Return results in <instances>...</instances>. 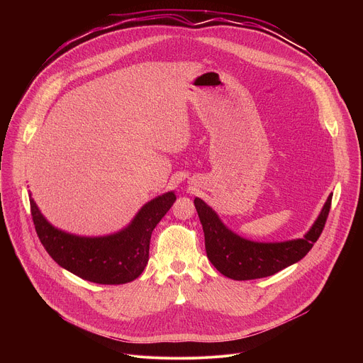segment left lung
Masks as SVG:
<instances>
[{
	"instance_id": "left-lung-1",
	"label": "left lung",
	"mask_w": 363,
	"mask_h": 363,
	"mask_svg": "<svg viewBox=\"0 0 363 363\" xmlns=\"http://www.w3.org/2000/svg\"><path fill=\"white\" fill-rule=\"evenodd\" d=\"M205 235V250L213 266L233 280H254L273 276L297 263L320 237L332 205L329 195L313 227L298 240L284 242H254L230 231L202 199H194Z\"/></svg>"
}]
</instances>
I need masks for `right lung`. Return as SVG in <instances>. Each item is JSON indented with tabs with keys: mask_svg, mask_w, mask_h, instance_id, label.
<instances>
[{
	"mask_svg": "<svg viewBox=\"0 0 363 363\" xmlns=\"http://www.w3.org/2000/svg\"><path fill=\"white\" fill-rule=\"evenodd\" d=\"M177 196L167 192L145 203L132 224L108 237H77L50 225L30 199L37 235L53 260L82 277L99 284H125L138 279L149 260L153 228L169 211Z\"/></svg>",
	"mask_w": 363,
	"mask_h": 363,
	"instance_id": "obj_1",
	"label": "right lung"
}]
</instances>
